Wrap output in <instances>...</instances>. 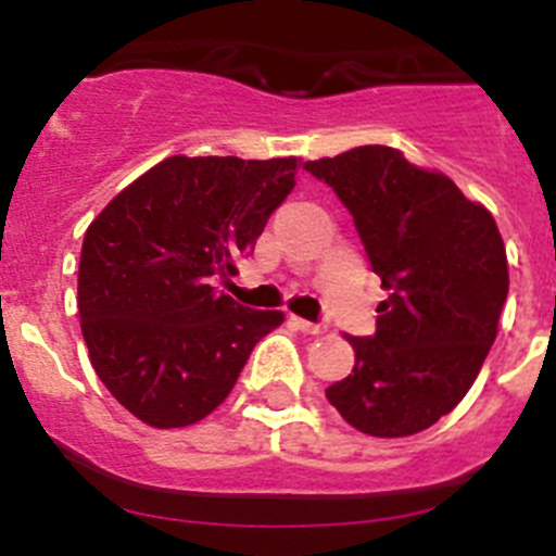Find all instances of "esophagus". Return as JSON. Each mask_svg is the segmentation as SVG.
I'll return each mask as SVG.
<instances>
[{"mask_svg":"<svg viewBox=\"0 0 556 556\" xmlns=\"http://www.w3.org/2000/svg\"><path fill=\"white\" fill-rule=\"evenodd\" d=\"M292 323H294V328H301L303 333H323V331H326V326H323V323H308V320H303V317H292Z\"/></svg>","mask_w":556,"mask_h":556,"instance_id":"obj_1","label":"esophagus"}]
</instances>
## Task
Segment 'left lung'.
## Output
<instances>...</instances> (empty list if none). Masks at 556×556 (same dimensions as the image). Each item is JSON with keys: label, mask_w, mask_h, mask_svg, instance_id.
Masks as SVG:
<instances>
[{"label": "left lung", "mask_w": 556, "mask_h": 556, "mask_svg": "<svg viewBox=\"0 0 556 556\" xmlns=\"http://www.w3.org/2000/svg\"><path fill=\"white\" fill-rule=\"evenodd\" d=\"M353 214L372 273L390 298L372 337H348L353 372L328 404L370 437H409L459 404L498 333L509 292L507 250L493 214L443 172L367 144L306 161Z\"/></svg>", "instance_id": "left-lung-1"}]
</instances>
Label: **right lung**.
<instances>
[{
  "mask_svg": "<svg viewBox=\"0 0 556 556\" xmlns=\"http://www.w3.org/2000/svg\"><path fill=\"white\" fill-rule=\"evenodd\" d=\"M298 159L172 155L88 225L77 275L97 376L152 429H184L223 404L281 312L239 306L214 283L253 253L294 189Z\"/></svg>",
  "mask_w": 556,
  "mask_h": 556,
  "instance_id": "1",
  "label": "right lung"
}]
</instances>
